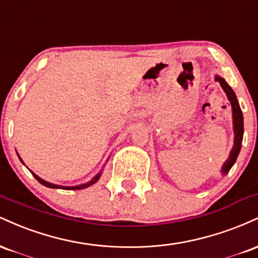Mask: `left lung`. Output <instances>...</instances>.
<instances>
[{"instance_id": "1", "label": "left lung", "mask_w": 258, "mask_h": 258, "mask_svg": "<svg viewBox=\"0 0 258 258\" xmlns=\"http://www.w3.org/2000/svg\"><path fill=\"white\" fill-rule=\"evenodd\" d=\"M216 81L220 82L222 88H223L224 92L227 93V97L228 99H229L230 104H232V109H233V125H234V135H235V138H234V147L232 152H230L229 158L226 160L223 167H222V172L227 173L228 171L232 168L234 162L236 161V158H238L239 152H240L241 149L242 135H244V119H242L241 109L240 106H239L238 99H236L235 93H234L232 87L227 84L226 80L220 78V76L216 78Z\"/></svg>"}]
</instances>
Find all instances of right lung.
Wrapping results in <instances>:
<instances>
[{"label": "right lung", "instance_id": "add662e5", "mask_svg": "<svg viewBox=\"0 0 258 258\" xmlns=\"http://www.w3.org/2000/svg\"><path fill=\"white\" fill-rule=\"evenodd\" d=\"M20 159V158H19ZM34 174V177L35 178H36L38 182L41 183V184H43V185H46V186H48V188H59V189H70V190H76V189H85V188H87V186H90V185H92V184H94V183L97 182V180L99 179V177H100V173H98L97 174L96 177H93V178H92L90 182H87V183H85V184H81V185H76V186H63V185H57V184H52V183H48V182H46V180H43V179H41L40 177H37L36 174L35 173H32Z\"/></svg>", "mask_w": 258, "mask_h": 258}]
</instances>
